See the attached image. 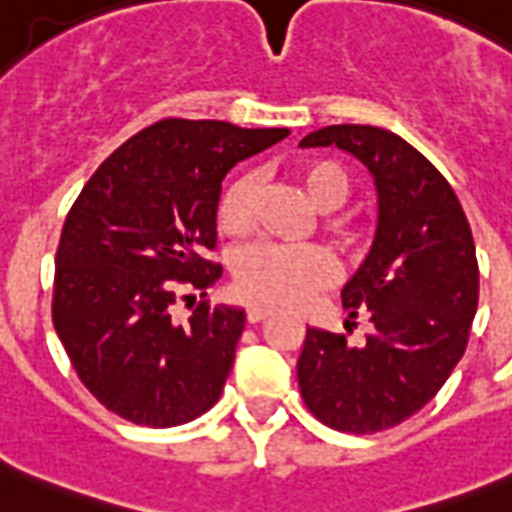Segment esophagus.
I'll return each instance as SVG.
<instances>
[{
  "instance_id": "esophagus-1",
  "label": "esophagus",
  "mask_w": 512,
  "mask_h": 512,
  "mask_svg": "<svg viewBox=\"0 0 512 512\" xmlns=\"http://www.w3.org/2000/svg\"><path fill=\"white\" fill-rule=\"evenodd\" d=\"M268 316H273L271 305H263V303H249L247 305V321H249V324H257V321L268 319Z\"/></svg>"
}]
</instances>
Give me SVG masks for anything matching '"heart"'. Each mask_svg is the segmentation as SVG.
Segmentation results:
<instances>
[{
	"mask_svg": "<svg viewBox=\"0 0 512 512\" xmlns=\"http://www.w3.org/2000/svg\"><path fill=\"white\" fill-rule=\"evenodd\" d=\"M305 196L321 212L337 209L348 196V177L340 164L311 159L297 167ZM255 177L239 175L225 185L217 204V225L228 236H244L252 228ZM335 257L319 244H252L236 257L233 281L241 295L273 305H295L335 279Z\"/></svg>",
	"mask_w": 512,
	"mask_h": 512,
	"instance_id": "heart-1",
	"label": "heart"
}]
</instances>
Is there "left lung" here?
<instances>
[{
	"label": "left lung",
	"instance_id": "left-lung-1",
	"mask_svg": "<svg viewBox=\"0 0 512 512\" xmlns=\"http://www.w3.org/2000/svg\"><path fill=\"white\" fill-rule=\"evenodd\" d=\"M337 146L372 172L377 231L342 287V308L369 313L372 335L308 327L297 380L316 420L342 433H377L409 420L436 396L468 348L478 308V260L457 193L425 156L393 132L332 124L300 140Z\"/></svg>",
	"mask_w": 512,
	"mask_h": 512
}]
</instances>
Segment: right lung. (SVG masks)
<instances>
[{"label": "right lung", "instance_id": "obj_1", "mask_svg": "<svg viewBox=\"0 0 512 512\" xmlns=\"http://www.w3.org/2000/svg\"><path fill=\"white\" fill-rule=\"evenodd\" d=\"M287 135L162 119L87 180L60 233L52 324L108 412L172 428L217 404L247 316L199 303L177 324L172 305L180 287L207 289L223 276L204 257L217 244L223 177Z\"/></svg>", "mask_w": 512, "mask_h": 512}]
</instances>
